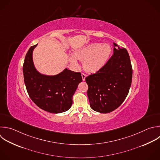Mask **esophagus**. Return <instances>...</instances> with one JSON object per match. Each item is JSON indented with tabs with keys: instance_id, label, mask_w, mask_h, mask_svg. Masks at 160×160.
Masks as SVG:
<instances>
[{
	"instance_id": "esophagus-1",
	"label": "esophagus",
	"mask_w": 160,
	"mask_h": 160,
	"mask_svg": "<svg viewBox=\"0 0 160 160\" xmlns=\"http://www.w3.org/2000/svg\"><path fill=\"white\" fill-rule=\"evenodd\" d=\"M81 76H82V80H83V81H85V78H86V75L85 74H84V73H82V74H81Z\"/></svg>"
}]
</instances>
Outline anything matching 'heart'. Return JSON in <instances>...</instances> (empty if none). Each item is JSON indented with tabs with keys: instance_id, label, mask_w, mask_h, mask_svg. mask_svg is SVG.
Returning <instances> with one entry per match:
<instances>
[{
	"instance_id": "b5f03b06",
	"label": "heart",
	"mask_w": 160,
	"mask_h": 160,
	"mask_svg": "<svg viewBox=\"0 0 160 160\" xmlns=\"http://www.w3.org/2000/svg\"><path fill=\"white\" fill-rule=\"evenodd\" d=\"M111 51V48L108 44H91L76 51L74 56H70V62L74 66L78 67L77 59L83 61V67L87 72H96L106 64Z\"/></svg>"
}]
</instances>
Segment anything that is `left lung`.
<instances>
[{
	"label": "left lung",
	"instance_id": "left-lung-1",
	"mask_svg": "<svg viewBox=\"0 0 160 160\" xmlns=\"http://www.w3.org/2000/svg\"><path fill=\"white\" fill-rule=\"evenodd\" d=\"M113 44V55L106 64L85 78L90 106L101 113L110 112L123 102L132 81V69L127 50Z\"/></svg>",
	"mask_w": 160,
	"mask_h": 160
}]
</instances>
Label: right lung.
Returning a JSON list of instances; mask_svg holds the SVG:
<instances>
[{"mask_svg": "<svg viewBox=\"0 0 160 160\" xmlns=\"http://www.w3.org/2000/svg\"><path fill=\"white\" fill-rule=\"evenodd\" d=\"M38 44L28 51L23 64L25 85L32 101L41 109L51 113L68 111L72 104V96L79 83L82 82L81 72L66 68L54 76L39 73L36 69L32 52Z\"/></svg>", "mask_w": 160, "mask_h": 160, "instance_id": "add662e5", "label": "right lung"}]
</instances>
